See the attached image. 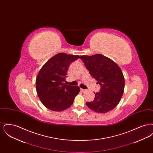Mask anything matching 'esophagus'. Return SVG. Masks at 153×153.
Segmentation results:
<instances>
[{
    "instance_id": "1",
    "label": "esophagus",
    "mask_w": 153,
    "mask_h": 153,
    "mask_svg": "<svg viewBox=\"0 0 153 153\" xmlns=\"http://www.w3.org/2000/svg\"><path fill=\"white\" fill-rule=\"evenodd\" d=\"M81 91L82 92H85V91H87V90L86 89H81Z\"/></svg>"
}]
</instances>
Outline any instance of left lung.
<instances>
[{
  "instance_id": "8db88e82",
  "label": "left lung",
  "mask_w": 153,
  "mask_h": 153,
  "mask_svg": "<svg viewBox=\"0 0 153 153\" xmlns=\"http://www.w3.org/2000/svg\"><path fill=\"white\" fill-rule=\"evenodd\" d=\"M80 58L101 86L99 92L95 93L94 101L86 102L88 107L102 114L115 108L120 101L124 89V78L120 67L102 54L82 56Z\"/></svg>"
}]
</instances>
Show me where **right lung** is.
Segmentation results:
<instances>
[{
    "instance_id": "right-lung-1",
    "label": "right lung",
    "mask_w": 153,
    "mask_h": 153,
    "mask_svg": "<svg viewBox=\"0 0 153 153\" xmlns=\"http://www.w3.org/2000/svg\"><path fill=\"white\" fill-rule=\"evenodd\" d=\"M79 58V56L59 53L50 58L40 69L36 81V92L47 108L62 111L72 105L80 88L64 82L69 66Z\"/></svg>"
}]
</instances>
